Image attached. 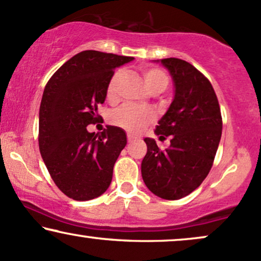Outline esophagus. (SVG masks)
Returning <instances> with one entry per match:
<instances>
[{"label": "esophagus", "mask_w": 261, "mask_h": 261, "mask_svg": "<svg viewBox=\"0 0 261 261\" xmlns=\"http://www.w3.org/2000/svg\"><path fill=\"white\" fill-rule=\"evenodd\" d=\"M134 141H135L134 137L131 136V135H127V142H128V143H133Z\"/></svg>", "instance_id": "34e87169"}]
</instances>
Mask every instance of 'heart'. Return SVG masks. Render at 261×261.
Segmentation results:
<instances>
[{"label":"heart","instance_id":"1","mask_svg":"<svg viewBox=\"0 0 261 261\" xmlns=\"http://www.w3.org/2000/svg\"><path fill=\"white\" fill-rule=\"evenodd\" d=\"M122 71L117 70L113 73L111 79L107 85V97L113 99L117 96V87L120 80ZM143 79L146 83L147 89L150 93H161L166 90L169 85V77L164 71L156 68H143L142 69ZM154 119V114L148 108L134 105H124L114 109L111 114V121L117 126H120L130 133H136L144 125L149 124Z\"/></svg>","mask_w":261,"mask_h":261}]
</instances>
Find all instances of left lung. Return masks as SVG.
Returning <instances> with one entry per match:
<instances>
[{
    "label": "left lung",
    "instance_id": "1",
    "mask_svg": "<svg viewBox=\"0 0 261 261\" xmlns=\"http://www.w3.org/2000/svg\"><path fill=\"white\" fill-rule=\"evenodd\" d=\"M154 62H161L174 81V99L155 127L159 140L170 136V146L161 150L146 137L141 172L150 192L175 200L208 176L221 139V112L210 81L192 64L178 58Z\"/></svg>",
    "mask_w": 261,
    "mask_h": 261
}]
</instances>
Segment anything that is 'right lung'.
Listing matches in <instances>:
<instances>
[{"label": "right lung", "mask_w": 261, "mask_h": 261, "mask_svg": "<svg viewBox=\"0 0 261 261\" xmlns=\"http://www.w3.org/2000/svg\"><path fill=\"white\" fill-rule=\"evenodd\" d=\"M134 57L83 51L52 75L41 99L39 147L52 180L65 196L90 200L103 194L113 168L126 146V134L107 126L100 134L86 126L98 121L107 85L114 69Z\"/></svg>", "instance_id": "obj_1"}]
</instances>
